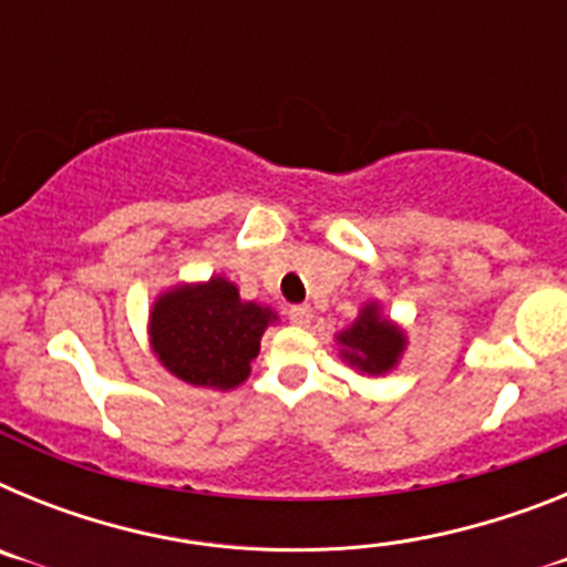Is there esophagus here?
<instances>
[{
  "mask_svg": "<svg viewBox=\"0 0 567 567\" xmlns=\"http://www.w3.org/2000/svg\"><path fill=\"white\" fill-rule=\"evenodd\" d=\"M287 315H289V320H292L295 327H307L309 320H312V309H309L307 303H300V307H289Z\"/></svg>",
  "mask_w": 567,
  "mask_h": 567,
  "instance_id": "esophagus-1",
  "label": "esophagus"
}]
</instances>
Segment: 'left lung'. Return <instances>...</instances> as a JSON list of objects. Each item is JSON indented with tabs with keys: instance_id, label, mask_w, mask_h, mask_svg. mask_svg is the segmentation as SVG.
Instances as JSON below:
<instances>
[{
	"instance_id": "1",
	"label": "left lung",
	"mask_w": 567,
	"mask_h": 567,
	"mask_svg": "<svg viewBox=\"0 0 567 567\" xmlns=\"http://www.w3.org/2000/svg\"><path fill=\"white\" fill-rule=\"evenodd\" d=\"M340 343L346 346L349 363L369 374L389 372L403 352V334L380 318L378 307H365L354 327L340 334Z\"/></svg>"
}]
</instances>
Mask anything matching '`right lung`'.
Masks as SVG:
<instances>
[{
	"label": "right lung",
	"instance_id": "add662e5",
	"mask_svg": "<svg viewBox=\"0 0 567 567\" xmlns=\"http://www.w3.org/2000/svg\"><path fill=\"white\" fill-rule=\"evenodd\" d=\"M275 315L244 303L224 278L178 287L158 298L150 315L153 346L175 378L209 389L244 383L260 349V334Z\"/></svg>",
	"mask_w": 567,
	"mask_h": 567
}]
</instances>
